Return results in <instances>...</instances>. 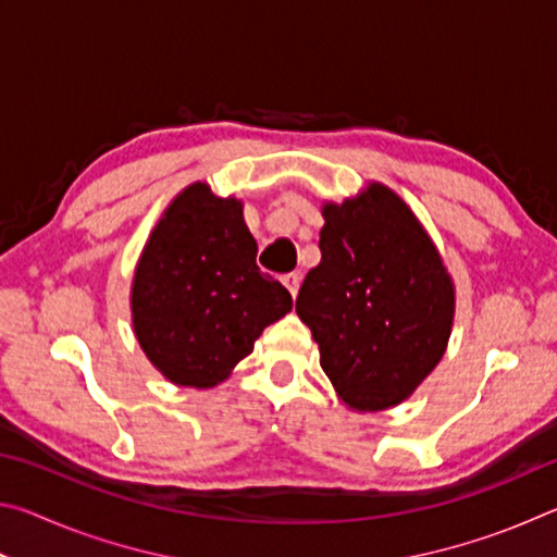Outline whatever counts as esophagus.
<instances>
[{"mask_svg":"<svg viewBox=\"0 0 557 557\" xmlns=\"http://www.w3.org/2000/svg\"><path fill=\"white\" fill-rule=\"evenodd\" d=\"M282 282H285V287L289 289V295H292V297H297V292H299V282H301V277L297 275V272H289V275L282 277Z\"/></svg>","mask_w":557,"mask_h":557,"instance_id":"34e87169","label":"esophagus"}]
</instances>
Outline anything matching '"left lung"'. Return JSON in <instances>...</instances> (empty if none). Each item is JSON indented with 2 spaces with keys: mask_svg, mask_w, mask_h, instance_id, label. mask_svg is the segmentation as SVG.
<instances>
[{
  "mask_svg": "<svg viewBox=\"0 0 557 557\" xmlns=\"http://www.w3.org/2000/svg\"><path fill=\"white\" fill-rule=\"evenodd\" d=\"M322 262L307 272L297 314L348 408L403 403L445 354L455 287L412 211L383 184L324 206Z\"/></svg>",
  "mask_w": 557,
  "mask_h": 557,
  "instance_id": "1",
  "label": "left lung"
}]
</instances>
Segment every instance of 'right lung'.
<instances>
[{
  "mask_svg": "<svg viewBox=\"0 0 557 557\" xmlns=\"http://www.w3.org/2000/svg\"><path fill=\"white\" fill-rule=\"evenodd\" d=\"M243 206L188 186L157 223L132 282V322L149 361L176 385L211 388L252 351L292 295L256 262Z\"/></svg>",
  "mask_w": 557,
  "mask_h": 557,
  "instance_id": "1",
  "label": "right lung"
}]
</instances>
